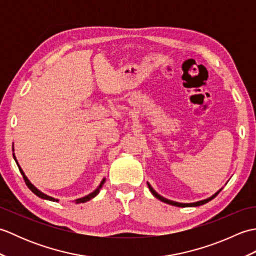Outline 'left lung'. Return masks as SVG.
<instances>
[{"instance_id":"obj_1","label":"left lung","mask_w":256,"mask_h":256,"mask_svg":"<svg viewBox=\"0 0 256 256\" xmlns=\"http://www.w3.org/2000/svg\"><path fill=\"white\" fill-rule=\"evenodd\" d=\"M148 189L150 190V192L153 194V196L155 198H157V199H160V201H162V202H166V204H172V206H201V204H206L208 202V201H210V200H212L214 199L216 194H218L220 192H221V189H219L218 192H216V194H214L211 196V197H209V198H206V199H204V200H199V201H196V202H190V204H182V202H177V201H172V200H170V199H166L165 197H162V196H160V194H157L155 190L153 189V187L150 186V182H148Z\"/></svg>"}]
</instances>
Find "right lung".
Masks as SVG:
<instances>
[{
    "label": "right lung",
    "instance_id": "obj_1",
    "mask_svg": "<svg viewBox=\"0 0 256 256\" xmlns=\"http://www.w3.org/2000/svg\"><path fill=\"white\" fill-rule=\"evenodd\" d=\"M13 152H14V145H13ZM13 157H14V160H15V162H16V164H18V170H20V174L22 175H23V178H24V180H25V182H26V184H27V187H28L32 192H34L37 197H40V198H42V199H45V200H50V201H59L58 199H56V198H54V197H50V196H48V194H44V192H42L40 189H37L34 184H32L30 182V179L26 177V175H25V172H23V170H22V167L20 166V164H18V160H16V157H15V154L13 153ZM106 182V178H103L102 179V182H100V184L99 186H98V188L96 189V190H94V192H90L89 194H86V196H84V197H81V198H79V199H76V200H74L76 204H84V202H86V201H89L90 199H92V198H94L100 192V189L102 188V186H103V184Z\"/></svg>",
    "mask_w": 256,
    "mask_h": 256
}]
</instances>
